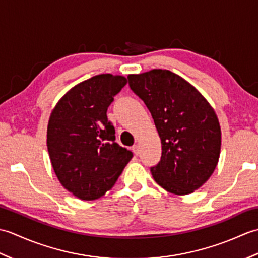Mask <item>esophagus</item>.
<instances>
[{
  "mask_svg": "<svg viewBox=\"0 0 258 258\" xmlns=\"http://www.w3.org/2000/svg\"><path fill=\"white\" fill-rule=\"evenodd\" d=\"M133 152L135 153V155H139L140 154V146L138 145V144H135V145H133Z\"/></svg>",
  "mask_w": 258,
  "mask_h": 258,
  "instance_id": "obj_1",
  "label": "esophagus"
}]
</instances>
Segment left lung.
<instances>
[{
    "label": "left lung",
    "mask_w": 258,
    "mask_h": 258,
    "mask_svg": "<svg viewBox=\"0 0 258 258\" xmlns=\"http://www.w3.org/2000/svg\"><path fill=\"white\" fill-rule=\"evenodd\" d=\"M128 85L152 114L162 156L151 173L163 188L193 193L210 178L221 152V127L201 93L168 70L127 76Z\"/></svg>",
    "instance_id": "1"
}]
</instances>
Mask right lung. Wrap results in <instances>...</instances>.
<instances>
[{"mask_svg":"<svg viewBox=\"0 0 258 258\" xmlns=\"http://www.w3.org/2000/svg\"><path fill=\"white\" fill-rule=\"evenodd\" d=\"M127 80L101 74L71 89L54 107L47 126V151L59 182L84 201L111 189L133 157L115 142L107 108Z\"/></svg>","mask_w":258,"mask_h":258,"instance_id":"1","label":"right lung"}]
</instances>
